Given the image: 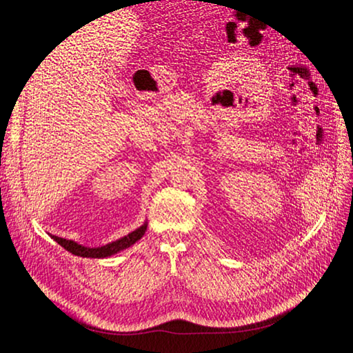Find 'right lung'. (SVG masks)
Masks as SVG:
<instances>
[{
  "instance_id": "add662e5",
  "label": "right lung",
  "mask_w": 353,
  "mask_h": 353,
  "mask_svg": "<svg viewBox=\"0 0 353 353\" xmlns=\"http://www.w3.org/2000/svg\"><path fill=\"white\" fill-rule=\"evenodd\" d=\"M147 230V221L143 223L141 227H138L137 230H134L132 232L128 234V236L108 243L104 245H100V248H87V245L79 244L73 240H66V239H61L57 236H51V239L57 241L61 248H65L68 252H70L74 256H81V258H95V259H103V258H108V256L116 254L119 253L128 248H131L132 244H135L138 240H140Z\"/></svg>"
}]
</instances>
